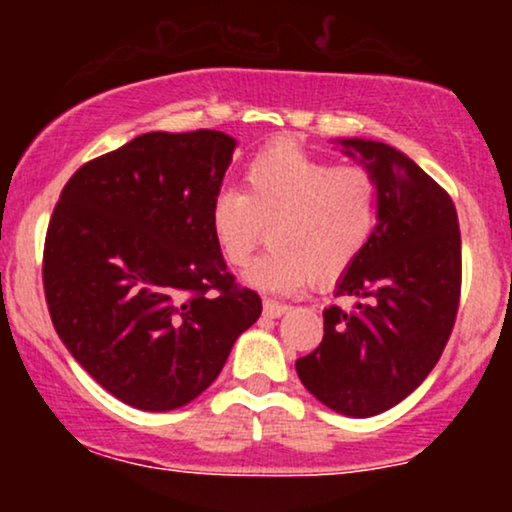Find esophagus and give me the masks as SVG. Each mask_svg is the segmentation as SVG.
Listing matches in <instances>:
<instances>
[{"mask_svg":"<svg viewBox=\"0 0 512 512\" xmlns=\"http://www.w3.org/2000/svg\"><path fill=\"white\" fill-rule=\"evenodd\" d=\"M262 310H264V315H267V317H281L284 313H289V305L267 298V301L262 303Z\"/></svg>","mask_w":512,"mask_h":512,"instance_id":"esophagus-1","label":"esophagus"}]
</instances>
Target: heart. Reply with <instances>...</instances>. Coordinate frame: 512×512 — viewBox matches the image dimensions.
<instances>
[{"instance_id":"1","label":"heart","mask_w":512,"mask_h":512,"mask_svg":"<svg viewBox=\"0 0 512 512\" xmlns=\"http://www.w3.org/2000/svg\"><path fill=\"white\" fill-rule=\"evenodd\" d=\"M378 221V185L368 170L332 166L301 146L279 142L248 163L243 192H216L209 223L221 255L248 267L269 228L274 248L252 264L248 284L293 293L342 276Z\"/></svg>"}]
</instances>
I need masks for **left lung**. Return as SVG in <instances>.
I'll list each match as a JSON object with an SVG mask.
<instances>
[{
  "label": "left lung",
  "instance_id": "obj_1",
  "mask_svg": "<svg viewBox=\"0 0 512 512\" xmlns=\"http://www.w3.org/2000/svg\"><path fill=\"white\" fill-rule=\"evenodd\" d=\"M378 185V226L337 284L354 310L327 308L325 337L298 358L310 395L344 416H375L411 395L448 344L460 305L462 240L448 192L402 151L339 139Z\"/></svg>",
  "mask_w": 512,
  "mask_h": 512
}]
</instances>
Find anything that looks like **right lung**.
<instances>
[{
    "label": "right lung",
    "instance_id": "right-lung-1",
    "mask_svg": "<svg viewBox=\"0 0 512 512\" xmlns=\"http://www.w3.org/2000/svg\"><path fill=\"white\" fill-rule=\"evenodd\" d=\"M236 139L149 132L81 166L45 236L57 334L103 390L144 411L185 407L221 373L262 301L211 233Z\"/></svg>",
    "mask_w": 512,
    "mask_h": 512
}]
</instances>
